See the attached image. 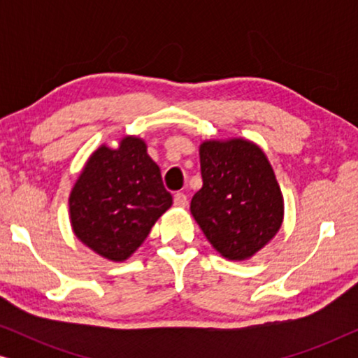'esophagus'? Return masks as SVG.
Wrapping results in <instances>:
<instances>
[{"label": "esophagus", "instance_id": "1", "mask_svg": "<svg viewBox=\"0 0 358 358\" xmlns=\"http://www.w3.org/2000/svg\"><path fill=\"white\" fill-rule=\"evenodd\" d=\"M174 205H176V207H180V208L187 207V195L182 194V192L176 194L174 195Z\"/></svg>", "mask_w": 358, "mask_h": 358}]
</instances>
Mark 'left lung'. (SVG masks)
I'll list each match as a JSON object with an SVG mask.
<instances>
[{
    "mask_svg": "<svg viewBox=\"0 0 358 358\" xmlns=\"http://www.w3.org/2000/svg\"><path fill=\"white\" fill-rule=\"evenodd\" d=\"M203 185L190 212L210 244L229 261H246L278 233L283 195L267 156L244 138L200 145Z\"/></svg>",
    "mask_w": 358,
    "mask_h": 358,
    "instance_id": "left-lung-1",
    "label": "left lung"
}]
</instances>
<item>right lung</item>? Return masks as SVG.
Returning a JSON list of instances; mask_svg holds the SVG:
<instances>
[{
    "mask_svg": "<svg viewBox=\"0 0 358 358\" xmlns=\"http://www.w3.org/2000/svg\"><path fill=\"white\" fill-rule=\"evenodd\" d=\"M73 233L114 262L129 259L173 205L146 143L127 135L117 148L101 145L90 156L70 194Z\"/></svg>",
    "mask_w": 358,
    "mask_h": 358,
    "instance_id": "right-lung-1",
    "label": "right lung"
}]
</instances>
